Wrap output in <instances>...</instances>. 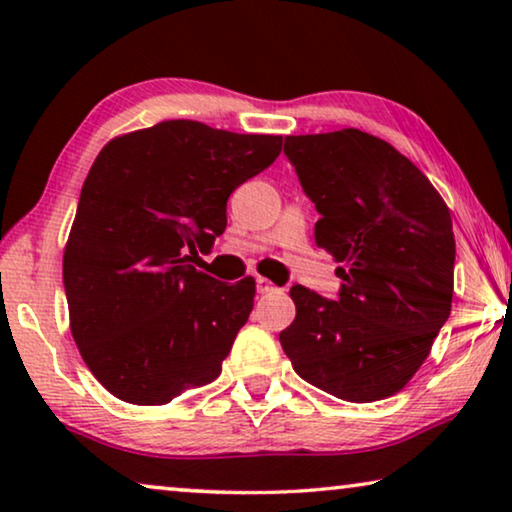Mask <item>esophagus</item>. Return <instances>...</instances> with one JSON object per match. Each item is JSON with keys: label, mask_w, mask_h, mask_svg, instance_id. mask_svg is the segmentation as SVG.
Returning a JSON list of instances; mask_svg holds the SVG:
<instances>
[{"label": "esophagus", "mask_w": 512, "mask_h": 512, "mask_svg": "<svg viewBox=\"0 0 512 512\" xmlns=\"http://www.w3.org/2000/svg\"><path fill=\"white\" fill-rule=\"evenodd\" d=\"M277 286L270 282V279H265V277H256V291L258 293H270V291H275Z\"/></svg>", "instance_id": "obj_1"}]
</instances>
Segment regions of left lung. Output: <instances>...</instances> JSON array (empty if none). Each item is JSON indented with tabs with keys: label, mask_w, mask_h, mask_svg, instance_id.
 I'll return each instance as SVG.
<instances>
[{
	"label": "left lung",
	"mask_w": 512,
	"mask_h": 512,
	"mask_svg": "<svg viewBox=\"0 0 512 512\" xmlns=\"http://www.w3.org/2000/svg\"><path fill=\"white\" fill-rule=\"evenodd\" d=\"M284 153L321 219L314 242L340 263V298L291 286L279 333L293 370L352 403L394 396L450 317L454 233L445 200L389 142L356 128L289 135Z\"/></svg>",
	"instance_id": "left-lung-1"
}]
</instances>
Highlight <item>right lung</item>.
I'll list each match as a JSON object with an SVG mask.
<instances>
[{
	"instance_id": "1",
	"label": "right lung",
	"mask_w": 512,
	"mask_h": 512,
	"mask_svg": "<svg viewBox=\"0 0 512 512\" xmlns=\"http://www.w3.org/2000/svg\"><path fill=\"white\" fill-rule=\"evenodd\" d=\"M282 151L279 135L163 121L114 137L83 181L65 279L74 342L109 394L165 405L221 375L256 282L193 265L226 230V202Z\"/></svg>"
}]
</instances>
